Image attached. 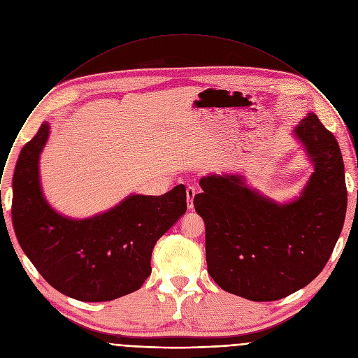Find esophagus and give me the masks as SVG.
Here are the masks:
<instances>
[{"instance_id":"1","label":"esophagus","mask_w":358,"mask_h":358,"mask_svg":"<svg viewBox=\"0 0 358 358\" xmlns=\"http://www.w3.org/2000/svg\"><path fill=\"white\" fill-rule=\"evenodd\" d=\"M196 194V189L194 187H187V207L188 210L194 208V196Z\"/></svg>"}]
</instances>
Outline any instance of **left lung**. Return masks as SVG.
I'll use <instances>...</instances> for the list:
<instances>
[{"label": "left lung", "mask_w": 358, "mask_h": 358, "mask_svg": "<svg viewBox=\"0 0 358 358\" xmlns=\"http://www.w3.org/2000/svg\"><path fill=\"white\" fill-rule=\"evenodd\" d=\"M315 163L301 196L279 206L249 189L238 176L199 181L194 207L206 222L210 276L224 290L253 301L283 299L326 266L347 210L338 143L315 113L294 130Z\"/></svg>", "instance_id": "left-lung-1"}]
</instances>
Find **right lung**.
I'll return each mask as SVG.
<instances>
[{"label":"right lung","instance_id":"right-lung-1","mask_svg":"<svg viewBox=\"0 0 358 358\" xmlns=\"http://www.w3.org/2000/svg\"><path fill=\"white\" fill-rule=\"evenodd\" d=\"M45 122L22 147L13 180L17 239L41 276L82 301H109L141 287L156 242L187 211L182 184L163 195H130L116 208L82 221L65 218L43 199L38 159Z\"/></svg>","mask_w":358,"mask_h":358}]
</instances>
